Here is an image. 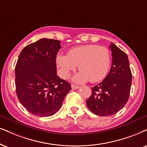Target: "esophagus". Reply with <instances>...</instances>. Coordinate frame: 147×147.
Listing matches in <instances>:
<instances>
[{
    "label": "esophagus",
    "mask_w": 147,
    "mask_h": 147,
    "mask_svg": "<svg viewBox=\"0 0 147 147\" xmlns=\"http://www.w3.org/2000/svg\"><path fill=\"white\" fill-rule=\"evenodd\" d=\"M71 87H72V89H73V90H77V89L79 88V86H78V85H74V84H72Z\"/></svg>",
    "instance_id": "34e87169"
}]
</instances>
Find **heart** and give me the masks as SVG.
<instances>
[{"label":"heart","mask_w":147,"mask_h":147,"mask_svg":"<svg viewBox=\"0 0 147 147\" xmlns=\"http://www.w3.org/2000/svg\"><path fill=\"white\" fill-rule=\"evenodd\" d=\"M56 63L62 78H68L70 72L79 65L81 70L73 77V81L82 83L90 80L91 82L96 83L102 80L109 72L111 55L107 47L84 45L70 49L68 55H58Z\"/></svg>","instance_id":"b5f03b06"}]
</instances>
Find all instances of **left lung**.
<instances>
[{
  "mask_svg": "<svg viewBox=\"0 0 147 147\" xmlns=\"http://www.w3.org/2000/svg\"><path fill=\"white\" fill-rule=\"evenodd\" d=\"M112 66L110 72L100 84L92 88V95L86 100L89 109L99 116L116 114L129 99L132 75L125 52L111 43Z\"/></svg>",
  "mask_w": 147,
  "mask_h": 147,
  "instance_id": "obj_1",
  "label": "left lung"
}]
</instances>
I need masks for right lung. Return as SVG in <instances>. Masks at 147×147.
Here are the masks:
<instances>
[{
  "instance_id": "right-lung-1",
  "label": "right lung",
  "mask_w": 147,
  "mask_h": 147,
  "mask_svg": "<svg viewBox=\"0 0 147 147\" xmlns=\"http://www.w3.org/2000/svg\"><path fill=\"white\" fill-rule=\"evenodd\" d=\"M60 41L41 38L22 49L17 62L16 94L31 114L49 117L60 110L71 90L68 81L57 75L56 56Z\"/></svg>"
}]
</instances>
